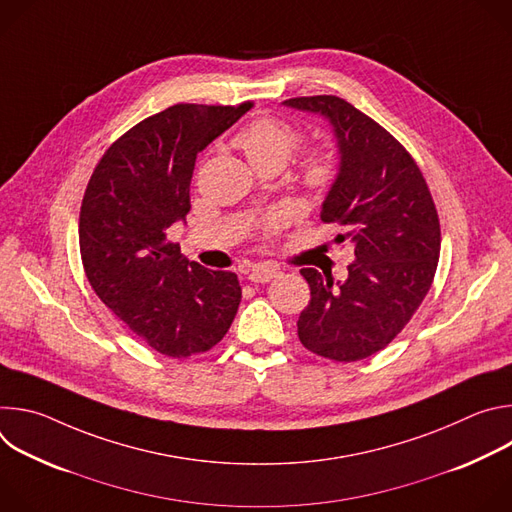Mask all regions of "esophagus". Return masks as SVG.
Here are the masks:
<instances>
[{
    "label": "esophagus",
    "mask_w": 512,
    "mask_h": 512,
    "mask_svg": "<svg viewBox=\"0 0 512 512\" xmlns=\"http://www.w3.org/2000/svg\"><path fill=\"white\" fill-rule=\"evenodd\" d=\"M277 275H279V271L271 265H255L253 269H249V279L253 283H267Z\"/></svg>",
    "instance_id": "esophagus-1"
}]
</instances>
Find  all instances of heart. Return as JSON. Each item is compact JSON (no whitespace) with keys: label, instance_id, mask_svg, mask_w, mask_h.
Segmentation results:
<instances>
[{"label":"heart","instance_id":"obj_1","mask_svg":"<svg viewBox=\"0 0 512 512\" xmlns=\"http://www.w3.org/2000/svg\"><path fill=\"white\" fill-rule=\"evenodd\" d=\"M235 143L247 154L255 168H283L291 152L298 148L300 131L277 117H257L241 129ZM340 172V154L332 143L310 145L298 162V182L312 200H324L334 190ZM277 223L279 216H271L267 218L265 229L273 231Z\"/></svg>","mask_w":512,"mask_h":512}]
</instances>
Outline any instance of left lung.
<instances>
[{"instance_id":"1","label":"left lung","mask_w":512,"mask_h":512,"mask_svg":"<svg viewBox=\"0 0 512 512\" xmlns=\"http://www.w3.org/2000/svg\"><path fill=\"white\" fill-rule=\"evenodd\" d=\"M287 107L328 117L342 172L320 218L350 239L346 281L304 267L310 302L298 320L300 342L314 354L354 362L407 326L433 283L440 259V216L427 182L403 145L375 119L336 95L294 97Z\"/></svg>"}]
</instances>
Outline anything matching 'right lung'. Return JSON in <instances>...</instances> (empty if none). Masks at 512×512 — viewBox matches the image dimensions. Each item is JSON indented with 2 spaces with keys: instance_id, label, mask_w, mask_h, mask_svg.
<instances>
[{
  "instance_id": "right-lung-1",
  "label": "right lung",
  "mask_w": 512,
  "mask_h": 512,
  "mask_svg": "<svg viewBox=\"0 0 512 512\" xmlns=\"http://www.w3.org/2000/svg\"><path fill=\"white\" fill-rule=\"evenodd\" d=\"M253 107L178 103L115 139L87 184L79 245L101 302L160 354L186 358L229 332L241 304L231 271L188 263L168 239L190 212L196 156Z\"/></svg>"
}]
</instances>
